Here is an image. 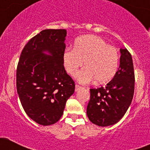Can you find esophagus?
I'll return each mask as SVG.
<instances>
[{
	"instance_id": "esophagus-1",
	"label": "esophagus",
	"mask_w": 150,
	"mask_h": 150,
	"mask_svg": "<svg viewBox=\"0 0 150 150\" xmlns=\"http://www.w3.org/2000/svg\"><path fill=\"white\" fill-rule=\"evenodd\" d=\"M81 88H82V87H81L80 85H75V91H78L79 89H81Z\"/></svg>"
}]
</instances>
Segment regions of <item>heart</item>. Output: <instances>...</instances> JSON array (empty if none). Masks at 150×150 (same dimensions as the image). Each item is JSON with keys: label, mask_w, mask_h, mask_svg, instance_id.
<instances>
[{"label": "heart", "mask_w": 150, "mask_h": 150, "mask_svg": "<svg viewBox=\"0 0 150 150\" xmlns=\"http://www.w3.org/2000/svg\"><path fill=\"white\" fill-rule=\"evenodd\" d=\"M79 81L83 83L94 79L98 85L110 82L116 74L119 63V53L112 45H108L102 38L87 35L76 38L74 48L66 49L62 54V64L71 76H76L79 69Z\"/></svg>", "instance_id": "obj_1"}]
</instances>
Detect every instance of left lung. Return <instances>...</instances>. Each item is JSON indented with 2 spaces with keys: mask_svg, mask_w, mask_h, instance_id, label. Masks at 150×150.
<instances>
[{
  "mask_svg": "<svg viewBox=\"0 0 150 150\" xmlns=\"http://www.w3.org/2000/svg\"><path fill=\"white\" fill-rule=\"evenodd\" d=\"M120 52V65L112 80L105 87L90 89L87 115L98 126H110L119 122L133 98L135 74L132 56L127 48H121Z\"/></svg>",
  "mask_w": 150,
  "mask_h": 150,
  "instance_id": "1",
  "label": "left lung"
}]
</instances>
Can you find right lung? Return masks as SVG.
Here are the masks:
<instances>
[{"mask_svg":"<svg viewBox=\"0 0 150 150\" xmlns=\"http://www.w3.org/2000/svg\"><path fill=\"white\" fill-rule=\"evenodd\" d=\"M66 34L65 29L42 30L24 46L17 67L21 105L28 117L43 126L59 120L75 90L74 81L62 64Z\"/></svg>","mask_w":150,"mask_h":150,"instance_id":"1","label":"right lung"}]
</instances>
